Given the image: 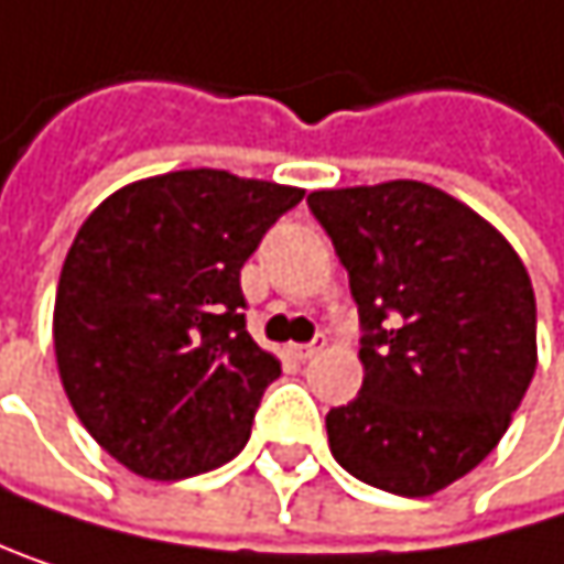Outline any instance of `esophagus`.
<instances>
[{
    "label": "esophagus",
    "mask_w": 564,
    "mask_h": 564,
    "mask_svg": "<svg viewBox=\"0 0 564 564\" xmlns=\"http://www.w3.org/2000/svg\"><path fill=\"white\" fill-rule=\"evenodd\" d=\"M322 348H325V338H315V341H308V345H295L292 355H295L299 361H308V358H315Z\"/></svg>",
    "instance_id": "1"
}]
</instances>
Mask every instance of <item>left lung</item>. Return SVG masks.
<instances>
[{
    "label": "left lung",
    "mask_w": 564,
    "mask_h": 564,
    "mask_svg": "<svg viewBox=\"0 0 564 564\" xmlns=\"http://www.w3.org/2000/svg\"><path fill=\"white\" fill-rule=\"evenodd\" d=\"M361 318L365 384L328 446L368 486L433 496L502 440L535 375L522 259L469 206L417 180L308 193Z\"/></svg>",
    "instance_id": "left-lung-1"
}]
</instances>
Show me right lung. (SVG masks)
Here are the masks:
<instances>
[{
    "label": "right lung",
    "mask_w": 564,
    "mask_h": 564,
    "mask_svg": "<svg viewBox=\"0 0 564 564\" xmlns=\"http://www.w3.org/2000/svg\"><path fill=\"white\" fill-rule=\"evenodd\" d=\"M305 189L176 170L111 193L55 295V355L88 433L147 479L229 463L279 361L246 332L239 269Z\"/></svg>",
    "instance_id": "right-lung-1"
}]
</instances>
